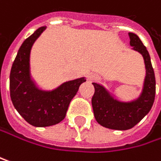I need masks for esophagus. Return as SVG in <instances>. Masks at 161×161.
I'll return each instance as SVG.
<instances>
[{
	"label": "esophagus",
	"mask_w": 161,
	"mask_h": 161,
	"mask_svg": "<svg viewBox=\"0 0 161 161\" xmlns=\"http://www.w3.org/2000/svg\"><path fill=\"white\" fill-rule=\"evenodd\" d=\"M89 79L91 80V81H94V80H97V79H98V77H97V75H95V74H91V75L89 76Z\"/></svg>",
	"instance_id": "34e87169"
}]
</instances>
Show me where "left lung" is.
I'll return each mask as SVG.
<instances>
[{"instance_id": "obj_1", "label": "left lung", "mask_w": 161, "mask_h": 161, "mask_svg": "<svg viewBox=\"0 0 161 161\" xmlns=\"http://www.w3.org/2000/svg\"><path fill=\"white\" fill-rule=\"evenodd\" d=\"M128 35L130 45L142 54L146 68L144 86L140 98L134 102L122 103L110 97L102 86L92 83L95 90L92 99L94 117L101 125L115 130H127L141 122L150 111L156 95V78L149 53L137 35Z\"/></svg>"}]
</instances>
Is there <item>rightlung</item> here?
<instances>
[{"mask_svg": "<svg viewBox=\"0 0 161 161\" xmlns=\"http://www.w3.org/2000/svg\"><path fill=\"white\" fill-rule=\"evenodd\" d=\"M45 27L38 28L27 37L13 62L10 71V97L15 108L30 125L44 127L64 120L69 105L86 79L79 78L62 84L56 90L46 92L36 88L29 75V56L32 45Z\"/></svg>", "mask_w": 161, "mask_h": 161, "instance_id": "right-lung-1", "label": "right lung"}]
</instances>
